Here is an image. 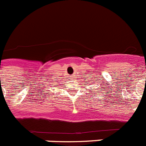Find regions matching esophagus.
I'll return each instance as SVG.
<instances>
[{
  "label": "esophagus",
  "instance_id": "obj_1",
  "mask_svg": "<svg viewBox=\"0 0 146 146\" xmlns=\"http://www.w3.org/2000/svg\"><path fill=\"white\" fill-rule=\"evenodd\" d=\"M72 78H74V77H72Z\"/></svg>",
  "mask_w": 146,
  "mask_h": 146
}]
</instances>
